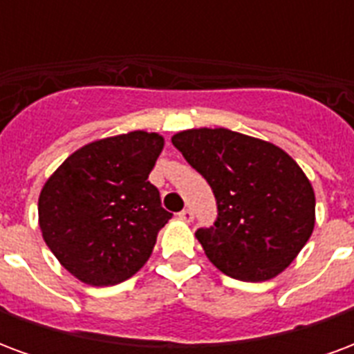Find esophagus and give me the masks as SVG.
Instances as JSON below:
<instances>
[{
  "label": "esophagus",
  "instance_id": "34e87169",
  "mask_svg": "<svg viewBox=\"0 0 354 354\" xmlns=\"http://www.w3.org/2000/svg\"><path fill=\"white\" fill-rule=\"evenodd\" d=\"M178 218H180L182 222H192V220H193V210H192V208H184L182 212H178Z\"/></svg>",
  "mask_w": 354,
  "mask_h": 354
}]
</instances>
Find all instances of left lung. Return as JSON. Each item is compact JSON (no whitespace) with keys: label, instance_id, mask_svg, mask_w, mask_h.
Segmentation results:
<instances>
[{"label":"left lung","instance_id":"obj_1","mask_svg":"<svg viewBox=\"0 0 354 354\" xmlns=\"http://www.w3.org/2000/svg\"><path fill=\"white\" fill-rule=\"evenodd\" d=\"M172 144L216 197L214 223L195 237L233 279H273L294 261L315 227V193L281 147L227 129L178 132Z\"/></svg>","mask_w":354,"mask_h":354}]
</instances>
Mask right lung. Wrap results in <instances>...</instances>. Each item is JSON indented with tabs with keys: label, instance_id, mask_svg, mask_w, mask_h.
<instances>
[{
	"label": "right lung",
	"instance_id": "obj_1",
	"mask_svg": "<svg viewBox=\"0 0 354 354\" xmlns=\"http://www.w3.org/2000/svg\"><path fill=\"white\" fill-rule=\"evenodd\" d=\"M162 144V136L144 131L98 140L70 155L43 185V239L80 281L119 284L151 256L172 218L147 180Z\"/></svg>",
	"mask_w": 354,
	"mask_h": 354
}]
</instances>
